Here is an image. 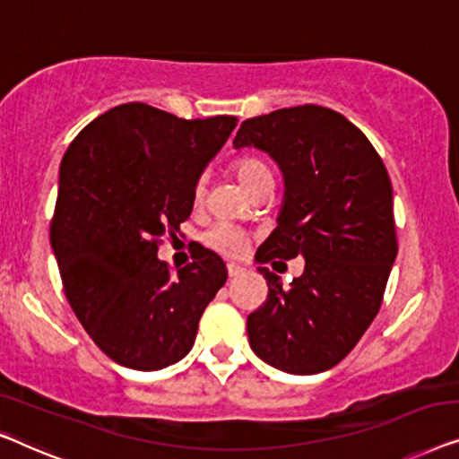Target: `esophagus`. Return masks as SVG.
I'll return each instance as SVG.
<instances>
[{
  "mask_svg": "<svg viewBox=\"0 0 459 459\" xmlns=\"http://www.w3.org/2000/svg\"><path fill=\"white\" fill-rule=\"evenodd\" d=\"M227 270H229V276H230V279H235V276L243 274V268H241V266H237V264H229Z\"/></svg>",
  "mask_w": 459,
  "mask_h": 459,
  "instance_id": "esophagus-1",
  "label": "esophagus"
}]
</instances>
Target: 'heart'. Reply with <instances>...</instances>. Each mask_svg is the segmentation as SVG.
Instances as JSON below:
<instances>
[{"label": "heart", "mask_w": 459, "mask_h": 459, "mask_svg": "<svg viewBox=\"0 0 459 459\" xmlns=\"http://www.w3.org/2000/svg\"><path fill=\"white\" fill-rule=\"evenodd\" d=\"M232 172H235L238 183H241L247 191L254 189L260 180L273 178L270 168L264 164L260 158H254V156H243L235 160V162H232ZM204 189H205L204 178H199L195 183V189H193V199H195V202H199V199L204 197ZM204 243L205 247L216 251V254L227 255V257H238L245 251V247H247L249 237L245 235L243 230L230 227V224L221 222V224H214V227L205 232Z\"/></svg>", "instance_id": "obj_1"}]
</instances>
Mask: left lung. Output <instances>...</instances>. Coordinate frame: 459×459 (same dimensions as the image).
<instances>
[{
	"label": "left lung",
	"instance_id": "8db88e82",
	"mask_svg": "<svg viewBox=\"0 0 459 459\" xmlns=\"http://www.w3.org/2000/svg\"><path fill=\"white\" fill-rule=\"evenodd\" d=\"M268 152L285 174V204L255 260L306 257L282 287L268 268V297L247 316L257 358L289 374L337 366L377 318L397 255L393 186L383 160L334 109L282 108L245 120L235 147Z\"/></svg>",
	"mask_w": 459,
	"mask_h": 459
}]
</instances>
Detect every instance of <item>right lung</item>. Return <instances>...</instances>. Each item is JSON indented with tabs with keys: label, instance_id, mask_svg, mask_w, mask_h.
Here are the masks:
<instances>
[{
	"label": "right lung",
	"instance_id": "right-lung-1",
	"mask_svg": "<svg viewBox=\"0 0 459 459\" xmlns=\"http://www.w3.org/2000/svg\"><path fill=\"white\" fill-rule=\"evenodd\" d=\"M235 116L185 120L147 103L108 109L60 164L49 238L76 318L116 364L160 370L183 359L227 266L199 245L177 274L158 260L193 210L199 174Z\"/></svg>",
	"mask_w": 459,
	"mask_h": 459
}]
</instances>
